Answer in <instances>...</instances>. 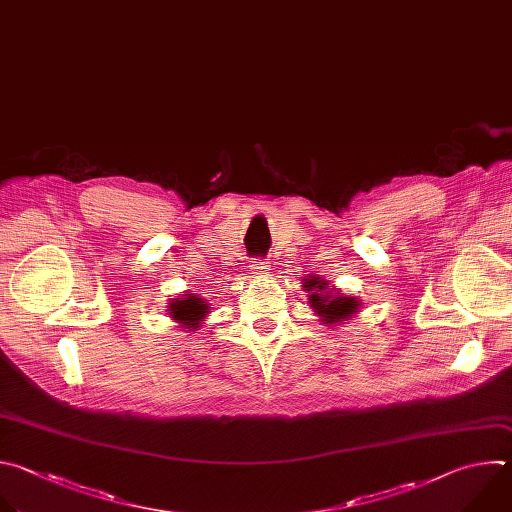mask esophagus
Masks as SVG:
<instances>
[{
    "mask_svg": "<svg viewBox=\"0 0 512 512\" xmlns=\"http://www.w3.org/2000/svg\"><path fill=\"white\" fill-rule=\"evenodd\" d=\"M250 274H252L254 278H266V276H270V266H268V262H264V260H254V262L250 264Z\"/></svg>",
    "mask_w": 512,
    "mask_h": 512,
    "instance_id": "1",
    "label": "esophagus"
}]
</instances>
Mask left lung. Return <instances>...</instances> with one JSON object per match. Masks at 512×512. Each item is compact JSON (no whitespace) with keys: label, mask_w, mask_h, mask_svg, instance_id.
I'll return each instance as SVG.
<instances>
[{"label":"left lung","mask_w":512,"mask_h":512,"mask_svg":"<svg viewBox=\"0 0 512 512\" xmlns=\"http://www.w3.org/2000/svg\"><path fill=\"white\" fill-rule=\"evenodd\" d=\"M304 288L315 290L313 294H309V306H313L315 313L321 317L325 325L341 323L359 311V300L355 296L333 294L331 290H327L325 280L311 276L309 282H304ZM325 291L328 292L327 295L324 294Z\"/></svg>","instance_id":"8db88e82"}]
</instances>
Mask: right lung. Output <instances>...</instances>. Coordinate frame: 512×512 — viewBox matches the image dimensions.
Here are the masks:
<instances>
[{
  "mask_svg": "<svg viewBox=\"0 0 512 512\" xmlns=\"http://www.w3.org/2000/svg\"><path fill=\"white\" fill-rule=\"evenodd\" d=\"M169 311L173 321L181 323L187 329H197L201 319H206L208 315V304L197 294H185L183 298H173L169 302Z\"/></svg>",
  "mask_w": 512,
  "mask_h": 512,
  "instance_id": "add662e5",
  "label": "right lung"
}]
</instances>
